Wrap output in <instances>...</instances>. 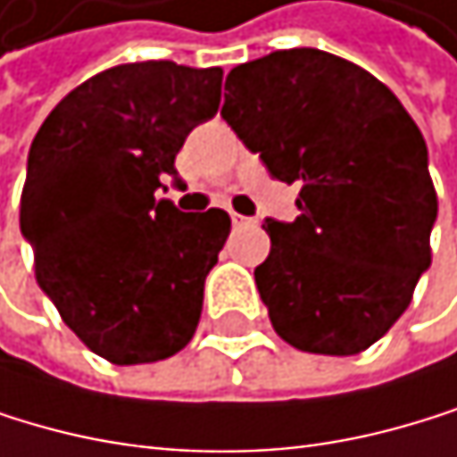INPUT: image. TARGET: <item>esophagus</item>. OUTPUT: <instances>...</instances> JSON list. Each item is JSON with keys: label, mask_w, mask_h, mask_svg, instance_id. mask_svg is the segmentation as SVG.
I'll return each instance as SVG.
<instances>
[{"label": "esophagus", "mask_w": 457, "mask_h": 457, "mask_svg": "<svg viewBox=\"0 0 457 457\" xmlns=\"http://www.w3.org/2000/svg\"><path fill=\"white\" fill-rule=\"evenodd\" d=\"M231 223H234V226H256V218L237 215V212H231Z\"/></svg>", "instance_id": "1"}]
</instances>
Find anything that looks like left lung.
Listing matches in <instances>:
<instances>
[{
    "label": "left lung",
    "mask_w": 457,
    "mask_h": 457,
    "mask_svg": "<svg viewBox=\"0 0 457 457\" xmlns=\"http://www.w3.org/2000/svg\"><path fill=\"white\" fill-rule=\"evenodd\" d=\"M226 90L237 137L301 184V215L264 220L270 256L253 270L276 334L303 353L367 350L430 267L438 201L420 126L370 71L320 49L242 62Z\"/></svg>",
    "instance_id": "8db88e82"
}]
</instances>
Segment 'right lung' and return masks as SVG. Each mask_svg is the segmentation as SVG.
Returning a JSON list of instances; mask_svg holds the SVG:
<instances>
[{
    "label": "right lung",
    "mask_w": 457,
    "mask_h": 457,
    "mask_svg": "<svg viewBox=\"0 0 457 457\" xmlns=\"http://www.w3.org/2000/svg\"><path fill=\"white\" fill-rule=\"evenodd\" d=\"M223 68L170 60L107 68L37 129L21 193L35 278L96 355L170 359L198 328L204 281L231 231L223 209L156 201L176 154L220 107Z\"/></svg>",
    "instance_id": "add662e5"
}]
</instances>
